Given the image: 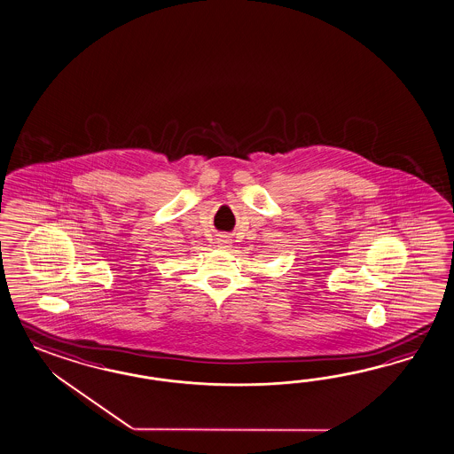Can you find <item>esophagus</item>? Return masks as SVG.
Here are the masks:
<instances>
[{
  "label": "esophagus",
  "instance_id": "1",
  "mask_svg": "<svg viewBox=\"0 0 454 454\" xmlns=\"http://www.w3.org/2000/svg\"><path fill=\"white\" fill-rule=\"evenodd\" d=\"M223 243H226V241H224V239H220V244H223Z\"/></svg>",
  "mask_w": 454,
  "mask_h": 454
}]
</instances>
